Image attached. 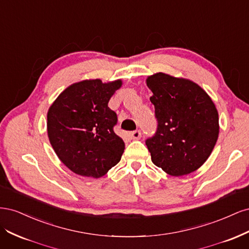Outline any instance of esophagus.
I'll return each mask as SVG.
<instances>
[{"instance_id":"1","label":"esophagus","mask_w":249,"mask_h":249,"mask_svg":"<svg viewBox=\"0 0 249 249\" xmlns=\"http://www.w3.org/2000/svg\"><path fill=\"white\" fill-rule=\"evenodd\" d=\"M130 137H131V139H134V140H138V139H140V137H141V132L140 131H134V132H132V133H130Z\"/></svg>"}]
</instances>
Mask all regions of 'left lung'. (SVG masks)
Returning <instances> with one entry per match:
<instances>
[{"mask_svg":"<svg viewBox=\"0 0 249 249\" xmlns=\"http://www.w3.org/2000/svg\"><path fill=\"white\" fill-rule=\"evenodd\" d=\"M152 90L157 132L145 143L156 166L172 177L197 170L219 135L215 104L196 83L157 72L146 79Z\"/></svg>","mask_w":249,"mask_h":249,"instance_id":"obj_1","label":"left lung"}]
</instances>
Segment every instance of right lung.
<instances>
[{"mask_svg":"<svg viewBox=\"0 0 249 249\" xmlns=\"http://www.w3.org/2000/svg\"><path fill=\"white\" fill-rule=\"evenodd\" d=\"M122 80H83L64 89L48 111V136L67 168L99 178L122 159L124 142L113 131L117 115L108 107Z\"/></svg>","mask_w":249,"mask_h":249,"instance_id":"right-lung-1","label":"right lung"}]
</instances>
